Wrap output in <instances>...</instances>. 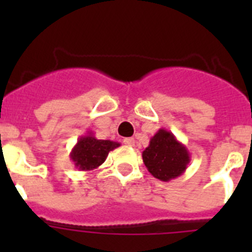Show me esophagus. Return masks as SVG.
<instances>
[{
    "label": "esophagus",
    "mask_w": 252,
    "mask_h": 252,
    "mask_svg": "<svg viewBox=\"0 0 252 252\" xmlns=\"http://www.w3.org/2000/svg\"><path fill=\"white\" fill-rule=\"evenodd\" d=\"M124 144L126 146H133L135 145V140L132 137H127V139H124Z\"/></svg>",
    "instance_id": "34e87169"
}]
</instances>
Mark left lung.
I'll return each mask as SVG.
<instances>
[{"label":"left lung","mask_w":252,"mask_h":252,"mask_svg":"<svg viewBox=\"0 0 252 252\" xmlns=\"http://www.w3.org/2000/svg\"><path fill=\"white\" fill-rule=\"evenodd\" d=\"M142 160L153 177L169 182L186 171L190 162V154L170 131L160 128L142 151Z\"/></svg>","instance_id":"8db88e82"}]
</instances>
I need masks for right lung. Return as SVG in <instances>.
<instances>
[{
    "label": "right lung",
    "instance_id": "obj_1",
    "mask_svg": "<svg viewBox=\"0 0 252 252\" xmlns=\"http://www.w3.org/2000/svg\"><path fill=\"white\" fill-rule=\"evenodd\" d=\"M121 145L117 141L98 140L92 131L78 139L77 144L70 151V160L78 170L91 171L102 165L108 157V153Z\"/></svg>",
    "mask_w": 252,
    "mask_h": 252
}]
</instances>
